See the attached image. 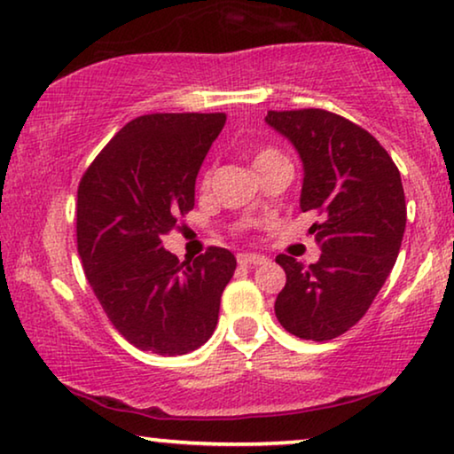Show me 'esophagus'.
<instances>
[{"instance_id":"1","label":"esophagus","mask_w":454,"mask_h":454,"mask_svg":"<svg viewBox=\"0 0 454 454\" xmlns=\"http://www.w3.org/2000/svg\"><path fill=\"white\" fill-rule=\"evenodd\" d=\"M238 262L244 264V267H256V264H264V262H267V256H261V254H246V252H241V254H238Z\"/></svg>"}]
</instances>
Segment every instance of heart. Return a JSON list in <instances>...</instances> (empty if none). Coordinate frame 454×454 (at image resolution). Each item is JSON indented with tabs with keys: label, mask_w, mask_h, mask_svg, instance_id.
<instances>
[{
	"label": "heart",
	"mask_w": 454,
	"mask_h": 454,
	"mask_svg": "<svg viewBox=\"0 0 454 454\" xmlns=\"http://www.w3.org/2000/svg\"><path fill=\"white\" fill-rule=\"evenodd\" d=\"M278 158H284V156L279 154L278 150L264 148V150H261V152H256V156H254V168H261V167H264V164L278 160Z\"/></svg>",
	"instance_id": "heart-1"
}]
</instances>
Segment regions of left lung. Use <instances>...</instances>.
<instances>
[{"instance_id": "8db88e82", "label": "left lung", "mask_w": 454, "mask_h": 454, "mask_svg": "<svg viewBox=\"0 0 454 454\" xmlns=\"http://www.w3.org/2000/svg\"><path fill=\"white\" fill-rule=\"evenodd\" d=\"M264 122L302 160L300 210L323 216L309 229L319 261L304 267L287 254L275 258L287 278L275 317L296 338L325 342L367 313L396 262L407 225L403 181L380 141L333 112L270 110Z\"/></svg>"}]
</instances>
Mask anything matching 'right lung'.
<instances>
[{
	"label": "right lung",
	"mask_w": 454,
	"mask_h": 454,
	"mask_svg": "<svg viewBox=\"0 0 454 454\" xmlns=\"http://www.w3.org/2000/svg\"><path fill=\"white\" fill-rule=\"evenodd\" d=\"M227 116L145 114L127 122L87 168L76 193V246L99 304L135 348L187 355L208 342L235 256L196 261L162 248L196 202V176Z\"/></svg>",
	"instance_id": "1"
}]
</instances>
